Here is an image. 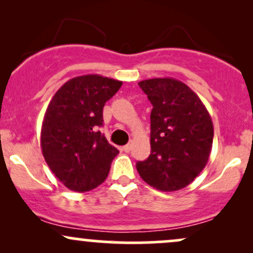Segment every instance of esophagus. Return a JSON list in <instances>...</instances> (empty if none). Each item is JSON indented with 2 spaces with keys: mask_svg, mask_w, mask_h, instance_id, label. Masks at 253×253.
Instances as JSON below:
<instances>
[{
  "mask_svg": "<svg viewBox=\"0 0 253 253\" xmlns=\"http://www.w3.org/2000/svg\"><path fill=\"white\" fill-rule=\"evenodd\" d=\"M123 149H124L125 152H129L130 149H132V144H127V145H125V146L123 147Z\"/></svg>",
  "mask_w": 253,
  "mask_h": 253,
  "instance_id": "34e87169",
  "label": "esophagus"
}]
</instances>
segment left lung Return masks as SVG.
I'll list each match as a JSON object with an SVG mask.
<instances>
[{"mask_svg": "<svg viewBox=\"0 0 253 253\" xmlns=\"http://www.w3.org/2000/svg\"><path fill=\"white\" fill-rule=\"evenodd\" d=\"M138 84L153 108L151 155L136 163V170L157 190L182 189L210 158L214 136L210 113L195 92L175 78H151Z\"/></svg>", "mask_w": 253, "mask_h": 253, "instance_id": "8db88e82", "label": "left lung"}]
</instances>
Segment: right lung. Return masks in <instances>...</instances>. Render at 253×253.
Returning <instances> with one entry per match:
<instances>
[{
	"mask_svg": "<svg viewBox=\"0 0 253 253\" xmlns=\"http://www.w3.org/2000/svg\"><path fill=\"white\" fill-rule=\"evenodd\" d=\"M123 85L121 81L84 75L64 83L43 117L40 146L46 163L68 189H95L108 176L119 150L98 130L103 107Z\"/></svg>",
	"mask_w": 253,
	"mask_h": 253,
	"instance_id": "right-lung-1",
	"label": "right lung"
}]
</instances>
